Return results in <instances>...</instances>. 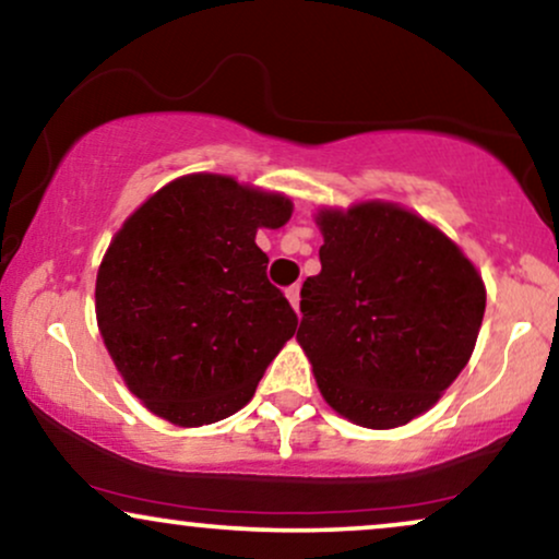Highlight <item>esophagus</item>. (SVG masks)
I'll return each instance as SVG.
<instances>
[{
	"label": "esophagus",
	"mask_w": 559,
	"mask_h": 559,
	"mask_svg": "<svg viewBox=\"0 0 559 559\" xmlns=\"http://www.w3.org/2000/svg\"><path fill=\"white\" fill-rule=\"evenodd\" d=\"M299 292H301L299 286H288V288H286V296H288V301H292V307L296 309V312H299Z\"/></svg>",
	"instance_id": "1"
}]
</instances>
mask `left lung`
<instances>
[{
    "label": "left lung",
    "mask_w": 559,
    "mask_h": 559,
    "mask_svg": "<svg viewBox=\"0 0 559 559\" xmlns=\"http://www.w3.org/2000/svg\"><path fill=\"white\" fill-rule=\"evenodd\" d=\"M317 224L322 271L301 286L296 341L343 418L405 426L467 366L483 278L443 231L394 203L320 211Z\"/></svg>",
    "instance_id": "left-lung-1"
}]
</instances>
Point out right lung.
Masks as SVG:
<instances>
[{"label":"right lung","mask_w":559,"mask_h":559,"mask_svg":"<svg viewBox=\"0 0 559 559\" xmlns=\"http://www.w3.org/2000/svg\"><path fill=\"white\" fill-rule=\"evenodd\" d=\"M288 218L286 195L201 173L157 190L112 237L97 271V324L154 415L209 426L255 394L299 324L255 245L260 227Z\"/></svg>","instance_id":"right-lung-1"}]
</instances>
